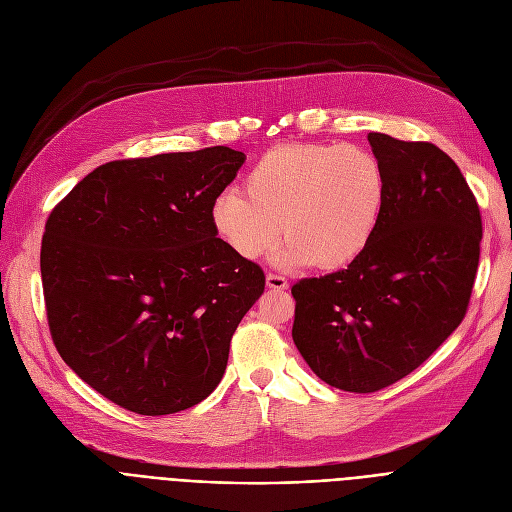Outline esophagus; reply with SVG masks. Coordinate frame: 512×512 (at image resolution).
Returning a JSON list of instances; mask_svg holds the SVG:
<instances>
[{
	"mask_svg": "<svg viewBox=\"0 0 512 512\" xmlns=\"http://www.w3.org/2000/svg\"><path fill=\"white\" fill-rule=\"evenodd\" d=\"M265 284H267V288H274V290H286V288H288L286 278H282V276H278V274H267Z\"/></svg>",
	"mask_w": 512,
	"mask_h": 512,
	"instance_id": "obj_1",
	"label": "esophagus"
}]
</instances>
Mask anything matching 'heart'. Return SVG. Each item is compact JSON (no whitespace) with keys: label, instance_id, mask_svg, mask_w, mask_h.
Instances as JSON below:
<instances>
[{"label":"heart","instance_id":"b5f03b06","mask_svg":"<svg viewBox=\"0 0 512 512\" xmlns=\"http://www.w3.org/2000/svg\"><path fill=\"white\" fill-rule=\"evenodd\" d=\"M245 193H222L211 205V226L234 255L261 257L282 228L276 263L338 270L359 259L378 230L386 178L363 147L286 143L251 168Z\"/></svg>","mask_w":512,"mask_h":512}]
</instances>
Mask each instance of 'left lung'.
<instances>
[{
	"label": "left lung",
	"instance_id": "8db88e82",
	"mask_svg": "<svg viewBox=\"0 0 512 512\" xmlns=\"http://www.w3.org/2000/svg\"><path fill=\"white\" fill-rule=\"evenodd\" d=\"M386 178L369 247L344 270L292 286V340L319 380L378 392L417 369L463 321L481 215L459 166L432 143L369 132Z\"/></svg>",
	"mask_w": 512,
	"mask_h": 512
}]
</instances>
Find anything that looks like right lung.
Masks as SVG:
<instances>
[{
	"mask_svg": "<svg viewBox=\"0 0 512 512\" xmlns=\"http://www.w3.org/2000/svg\"><path fill=\"white\" fill-rule=\"evenodd\" d=\"M247 155L230 147L120 159L80 180L41 242L49 332L66 365L139 415L191 409L220 384L230 340L265 288L211 205Z\"/></svg>",
	"mask_w": 512,
	"mask_h": 512,
	"instance_id": "1",
	"label": "right lung"
}]
</instances>
